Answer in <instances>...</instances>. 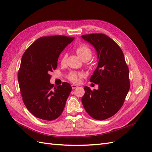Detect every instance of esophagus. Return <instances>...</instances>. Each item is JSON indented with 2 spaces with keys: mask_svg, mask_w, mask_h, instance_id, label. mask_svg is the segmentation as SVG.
<instances>
[{
  "mask_svg": "<svg viewBox=\"0 0 152 152\" xmlns=\"http://www.w3.org/2000/svg\"><path fill=\"white\" fill-rule=\"evenodd\" d=\"M72 89H75L77 88V87H78V86L75 85V84H72Z\"/></svg>",
  "mask_w": 152,
  "mask_h": 152,
  "instance_id": "34e87169",
  "label": "esophagus"
}]
</instances>
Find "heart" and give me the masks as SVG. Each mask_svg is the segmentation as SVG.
<instances>
[{
	"mask_svg": "<svg viewBox=\"0 0 152 152\" xmlns=\"http://www.w3.org/2000/svg\"><path fill=\"white\" fill-rule=\"evenodd\" d=\"M76 53L77 54L82 60H87L91 58L92 56V50L86 44H80L75 49ZM66 54L64 53L62 54L61 58V63L62 64L65 63L66 59ZM82 76V74L80 73H77L76 72H72L69 73L68 75V79L73 82H77L79 81V78Z\"/></svg>",
	"mask_w": 152,
	"mask_h": 152,
	"instance_id": "obj_1",
	"label": "heart"
}]
</instances>
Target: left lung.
<instances>
[{
    "mask_svg": "<svg viewBox=\"0 0 152 152\" xmlns=\"http://www.w3.org/2000/svg\"><path fill=\"white\" fill-rule=\"evenodd\" d=\"M93 45L98 63L90 81L98 85L91 91L85 86L82 103L87 113L96 120L114 115L121 109L130 88L129 72L122 49L108 36L103 34L82 35Z\"/></svg>",
    "mask_w": 152,
    "mask_h": 152,
    "instance_id": "left-lung-1",
    "label": "left lung"
}]
</instances>
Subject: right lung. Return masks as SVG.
I'll return each instance as SVG.
<instances>
[{
	"label": "right lung",
	"mask_w": 152,
	"mask_h": 152,
	"mask_svg": "<svg viewBox=\"0 0 152 152\" xmlns=\"http://www.w3.org/2000/svg\"><path fill=\"white\" fill-rule=\"evenodd\" d=\"M73 39L64 35L42 37L23 55L18 82L25 105L36 117L53 121L63 111L72 86L68 82L54 86L50 73L57 68L59 54Z\"/></svg>",
	"instance_id": "1"
}]
</instances>
